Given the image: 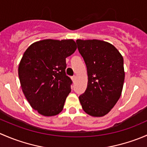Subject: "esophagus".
Segmentation results:
<instances>
[{
	"label": "esophagus",
	"mask_w": 147,
	"mask_h": 147,
	"mask_svg": "<svg viewBox=\"0 0 147 147\" xmlns=\"http://www.w3.org/2000/svg\"><path fill=\"white\" fill-rule=\"evenodd\" d=\"M71 78H72V80L73 81V82H75V80H76V76H75V75H74V76H72Z\"/></svg>",
	"instance_id": "1"
}]
</instances>
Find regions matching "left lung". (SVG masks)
<instances>
[{
  "label": "left lung",
  "instance_id": "8db88e82",
  "mask_svg": "<svg viewBox=\"0 0 147 147\" xmlns=\"http://www.w3.org/2000/svg\"><path fill=\"white\" fill-rule=\"evenodd\" d=\"M76 43L88 75L87 89L80 95V102L88 115L105 116L121 96L124 81L123 57L115 46L105 41L77 40Z\"/></svg>",
  "mask_w": 147,
  "mask_h": 147
}]
</instances>
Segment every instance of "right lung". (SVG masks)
<instances>
[{"label":"right lung","instance_id":"right-lung-1","mask_svg":"<svg viewBox=\"0 0 147 147\" xmlns=\"http://www.w3.org/2000/svg\"><path fill=\"white\" fill-rule=\"evenodd\" d=\"M72 40H43L32 44L18 67L21 88L32 108L43 116L62 112L72 81L66 75V57L75 53Z\"/></svg>","mask_w":147,"mask_h":147}]
</instances>
